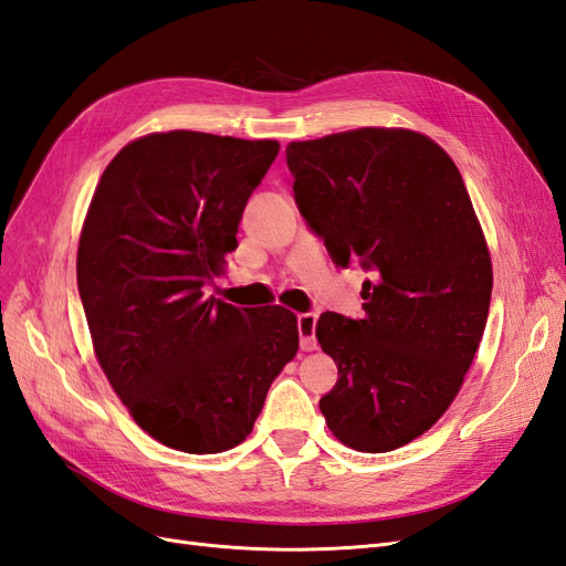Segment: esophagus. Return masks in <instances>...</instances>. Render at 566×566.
I'll return each mask as SVG.
<instances>
[{
    "label": "esophagus",
    "instance_id": "34e87169",
    "mask_svg": "<svg viewBox=\"0 0 566 566\" xmlns=\"http://www.w3.org/2000/svg\"><path fill=\"white\" fill-rule=\"evenodd\" d=\"M316 314H300L297 316V331H300V347L302 352H314L318 347L316 342Z\"/></svg>",
    "mask_w": 566,
    "mask_h": 566
}]
</instances>
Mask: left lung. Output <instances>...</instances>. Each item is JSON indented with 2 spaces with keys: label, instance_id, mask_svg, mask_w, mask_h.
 <instances>
[{
  "label": "left lung",
  "instance_id": "1",
  "mask_svg": "<svg viewBox=\"0 0 566 566\" xmlns=\"http://www.w3.org/2000/svg\"><path fill=\"white\" fill-rule=\"evenodd\" d=\"M302 217L333 262H361L364 318L321 314L339 378L321 399L345 447L387 453L447 413L482 342L493 269L455 163L430 136L361 127L290 142Z\"/></svg>",
  "mask_w": 566,
  "mask_h": 566
}]
</instances>
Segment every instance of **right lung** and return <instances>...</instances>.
Returning a JSON list of instances; mask_svg holds the SVG:
<instances>
[{
    "mask_svg": "<svg viewBox=\"0 0 566 566\" xmlns=\"http://www.w3.org/2000/svg\"><path fill=\"white\" fill-rule=\"evenodd\" d=\"M279 148L146 134L108 163L84 217L77 287L94 354L134 422L169 449L205 455L245 441L297 354L293 312L205 295Z\"/></svg>",
    "mask_w": 566,
    "mask_h": 566,
    "instance_id": "right-lung-1",
    "label": "right lung"
}]
</instances>
